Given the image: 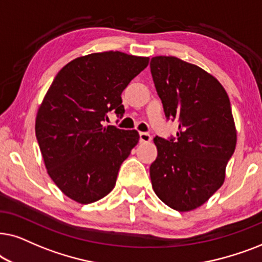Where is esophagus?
Masks as SVG:
<instances>
[{
    "mask_svg": "<svg viewBox=\"0 0 262 262\" xmlns=\"http://www.w3.org/2000/svg\"><path fill=\"white\" fill-rule=\"evenodd\" d=\"M140 142H149L151 141V135L148 133H146V132H140Z\"/></svg>",
    "mask_w": 262,
    "mask_h": 262,
    "instance_id": "esophagus-1",
    "label": "esophagus"
}]
</instances>
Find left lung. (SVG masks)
I'll return each instance as SVG.
<instances>
[{"instance_id":"8db88e82","label":"left lung","mask_w":262,"mask_h":262,"mask_svg":"<svg viewBox=\"0 0 262 262\" xmlns=\"http://www.w3.org/2000/svg\"><path fill=\"white\" fill-rule=\"evenodd\" d=\"M149 67L166 118L179 122L176 139H153L152 188L169 207L193 211L223 186L235 151L229 96L213 75L173 56L152 57Z\"/></svg>"}]
</instances>
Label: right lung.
Segmentation results:
<instances>
[{
    "label": "right lung",
    "mask_w": 262,
    "mask_h": 262,
    "mask_svg": "<svg viewBox=\"0 0 262 262\" xmlns=\"http://www.w3.org/2000/svg\"><path fill=\"white\" fill-rule=\"evenodd\" d=\"M149 58L121 51L75 58L57 73L38 109L36 137L49 176L79 204L106 196L121 164L139 142L137 130L104 127L124 114L121 95Z\"/></svg>",
    "instance_id": "right-lung-1"
}]
</instances>
